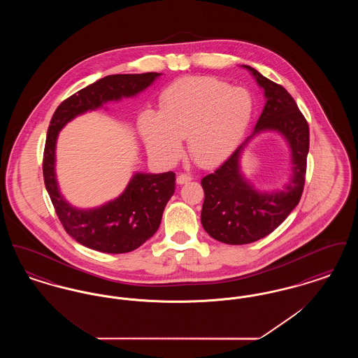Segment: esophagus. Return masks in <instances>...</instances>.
<instances>
[{"label": "esophagus", "instance_id": "34e87169", "mask_svg": "<svg viewBox=\"0 0 358 358\" xmlns=\"http://www.w3.org/2000/svg\"><path fill=\"white\" fill-rule=\"evenodd\" d=\"M189 181H192V176H190V174L182 173V174H180V176L177 177V184H180V185L187 184Z\"/></svg>", "mask_w": 358, "mask_h": 358}]
</instances>
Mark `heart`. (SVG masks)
<instances>
[{"mask_svg": "<svg viewBox=\"0 0 358 358\" xmlns=\"http://www.w3.org/2000/svg\"><path fill=\"white\" fill-rule=\"evenodd\" d=\"M254 115V99L245 88L213 78H187L161 95V113H143L141 129L149 150L173 162L182 152V136L201 164L219 162L245 136Z\"/></svg>", "mask_w": 358, "mask_h": 358, "instance_id": "b5f03b06", "label": "heart"}]
</instances>
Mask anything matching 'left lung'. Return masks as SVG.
Wrapping results in <instances>:
<instances>
[{"label":"left lung","mask_w":358,"mask_h":358,"mask_svg":"<svg viewBox=\"0 0 358 358\" xmlns=\"http://www.w3.org/2000/svg\"><path fill=\"white\" fill-rule=\"evenodd\" d=\"M257 85L264 90L266 104L255 130L220 168L201 180L205 199L201 224L206 234L225 244H248L266 238L298 205L306 177L310 143L308 124L287 90L264 78L250 66ZM276 131L287 139L292 150L293 174L283 189L259 192L239 171V157L252 136Z\"/></svg>","instance_id":"8db88e82"}]
</instances>
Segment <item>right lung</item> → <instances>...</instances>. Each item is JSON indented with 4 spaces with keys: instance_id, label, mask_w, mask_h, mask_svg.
<instances>
[{
    "instance_id": "obj_1",
    "label": "right lung",
    "mask_w": 358,
    "mask_h": 358,
    "mask_svg": "<svg viewBox=\"0 0 358 358\" xmlns=\"http://www.w3.org/2000/svg\"><path fill=\"white\" fill-rule=\"evenodd\" d=\"M161 73L108 75L82 88L56 108L45 141L43 174L56 215L66 232L78 243L106 254L134 251L157 232L164 209L174 194L173 171L136 173L124 192L113 201L92 209H78L62 196L55 173L59 131L75 117L96 110L104 103L136 96Z\"/></svg>"
}]
</instances>
